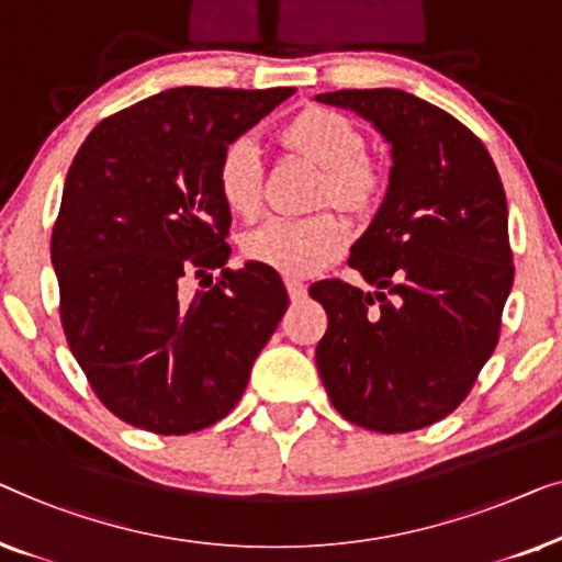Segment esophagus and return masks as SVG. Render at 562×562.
Segmentation results:
<instances>
[{
    "label": "esophagus",
    "mask_w": 562,
    "mask_h": 562,
    "mask_svg": "<svg viewBox=\"0 0 562 562\" xmlns=\"http://www.w3.org/2000/svg\"><path fill=\"white\" fill-rule=\"evenodd\" d=\"M284 288H288V295L292 303H300L307 295V288L300 280H284Z\"/></svg>",
    "instance_id": "34e87169"
}]
</instances>
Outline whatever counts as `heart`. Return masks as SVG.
<instances>
[{
	"label": "heart",
	"instance_id": "heart-1",
	"mask_svg": "<svg viewBox=\"0 0 562 562\" xmlns=\"http://www.w3.org/2000/svg\"><path fill=\"white\" fill-rule=\"evenodd\" d=\"M282 153L321 170L313 209L334 205L361 218L376 209L386 186L384 165L363 153V132L349 116L328 106H305L274 134ZM218 199L234 216L255 218L262 209V168L247 139H236L218 157ZM349 234L330 213L303 221H270L244 239V255L284 278H313L341 257Z\"/></svg>",
	"mask_w": 562,
	"mask_h": 562
}]
</instances>
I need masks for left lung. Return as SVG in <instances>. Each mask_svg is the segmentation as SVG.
Listing matches in <instances>:
<instances>
[{"label": "left lung", "mask_w": 562, "mask_h": 562, "mask_svg": "<svg viewBox=\"0 0 562 562\" xmlns=\"http://www.w3.org/2000/svg\"><path fill=\"white\" fill-rule=\"evenodd\" d=\"M315 101L351 109L392 147L384 201L349 257L376 290L311 288L328 313L315 349L323 386L359 428H428L461 405L499 341L515 280L499 172L469 126L407 91Z\"/></svg>", "instance_id": "obj_1"}]
</instances>
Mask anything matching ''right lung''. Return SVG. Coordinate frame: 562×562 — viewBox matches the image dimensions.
I'll use <instances>...</instances> for the list:
<instances>
[{"label":"right lung","instance_id":"obj_1","mask_svg":"<svg viewBox=\"0 0 562 562\" xmlns=\"http://www.w3.org/2000/svg\"><path fill=\"white\" fill-rule=\"evenodd\" d=\"M292 93L168 89L97 124L70 165L50 244L63 330L134 428L186 436L226 417L288 311L280 274L257 262L209 291L182 284L232 255L221 153Z\"/></svg>","mask_w":562,"mask_h":562}]
</instances>
